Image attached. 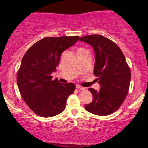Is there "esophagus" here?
I'll return each mask as SVG.
<instances>
[{
	"mask_svg": "<svg viewBox=\"0 0 148 148\" xmlns=\"http://www.w3.org/2000/svg\"><path fill=\"white\" fill-rule=\"evenodd\" d=\"M76 88H77V89L81 90H86V88H85V87H83V86H79V85H76Z\"/></svg>",
	"mask_w": 148,
	"mask_h": 148,
	"instance_id": "obj_1",
	"label": "esophagus"
}]
</instances>
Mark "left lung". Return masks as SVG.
I'll use <instances>...</instances> for the list:
<instances>
[{"mask_svg": "<svg viewBox=\"0 0 148 148\" xmlns=\"http://www.w3.org/2000/svg\"><path fill=\"white\" fill-rule=\"evenodd\" d=\"M79 40L94 49V74L100 85L99 91L88 89L93 100L85 108L97 115L111 114L125 101L130 88L131 71L125 56L116 44L102 35H86Z\"/></svg>", "mask_w": 148, "mask_h": 148, "instance_id": "8db88e82", "label": "left lung"}]
</instances>
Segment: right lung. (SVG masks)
Here are the masks:
<instances>
[{"mask_svg": "<svg viewBox=\"0 0 148 148\" xmlns=\"http://www.w3.org/2000/svg\"><path fill=\"white\" fill-rule=\"evenodd\" d=\"M78 36L45 37L30 47L22 58L16 76L21 95L37 115L49 118L65 108L69 95L74 92L72 83L60 84L52 80L62 51L79 40Z\"/></svg>", "mask_w": 148, "mask_h": 148, "instance_id": "obj_1", "label": "right lung"}]
</instances>
